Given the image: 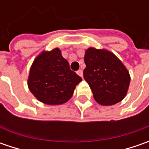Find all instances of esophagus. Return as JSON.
<instances>
[{
    "mask_svg": "<svg viewBox=\"0 0 149 149\" xmlns=\"http://www.w3.org/2000/svg\"><path fill=\"white\" fill-rule=\"evenodd\" d=\"M77 74L79 75L80 77H83V70H79L77 71Z\"/></svg>",
    "mask_w": 149,
    "mask_h": 149,
    "instance_id": "esophagus-1",
    "label": "esophagus"
}]
</instances>
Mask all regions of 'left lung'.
Listing matches in <instances>:
<instances>
[{"mask_svg":"<svg viewBox=\"0 0 149 149\" xmlns=\"http://www.w3.org/2000/svg\"><path fill=\"white\" fill-rule=\"evenodd\" d=\"M84 78L95 101L101 105L115 104L129 90L130 74L122 61L111 51L89 47L85 50Z\"/></svg>","mask_w":149,"mask_h":149,"instance_id":"8db88e82","label":"left lung"}]
</instances>
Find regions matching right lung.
Listing matches in <instances>:
<instances>
[{"label": "right lung", "instance_id": "right-lung-1", "mask_svg": "<svg viewBox=\"0 0 149 149\" xmlns=\"http://www.w3.org/2000/svg\"><path fill=\"white\" fill-rule=\"evenodd\" d=\"M82 78L70 69L61 50H43L33 61L27 79L30 91L40 102L60 105L71 99Z\"/></svg>", "mask_w": 149, "mask_h": 149}]
</instances>
